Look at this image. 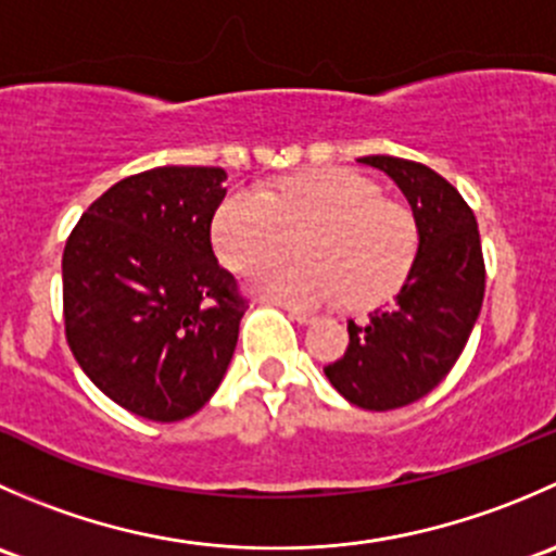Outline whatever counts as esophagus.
<instances>
[{
	"label": "esophagus",
	"instance_id": "1",
	"mask_svg": "<svg viewBox=\"0 0 556 556\" xmlns=\"http://www.w3.org/2000/svg\"><path fill=\"white\" fill-rule=\"evenodd\" d=\"M285 312H288V317L295 319V323H299V325H312V323H317V317H314V314H309V312L293 309V306H285Z\"/></svg>",
	"mask_w": 556,
	"mask_h": 556
}]
</instances>
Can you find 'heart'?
Returning a JSON list of instances; mask_svg holds the SVG:
<instances>
[{"instance_id": "obj_1", "label": "heart", "mask_w": 556, "mask_h": 556, "mask_svg": "<svg viewBox=\"0 0 556 556\" xmlns=\"http://www.w3.org/2000/svg\"><path fill=\"white\" fill-rule=\"evenodd\" d=\"M304 258L255 268L250 285L293 309L344 299L368 304L395 290L412 266L417 228L395 201L382 199L371 179L346 169H319L237 190L212 220L217 255L233 271L287 249L295 232Z\"/></svg>"}]
</instances>
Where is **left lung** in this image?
Listing matches in <instances>:
<instances>
[{
  "mask_svg": "<svg viewBox=\"0 0 556 556\" xmlns=\"http://www.w3.org/2000/svg\"><path fill=\"white\" fill-rule=\"evenodd\" d=\"M408 199L419 250L392 304L350 319V346L325 366L328 382L368 412L408 406L439 387L463 355L484 301V255L473 210L452 182L425 164L366 155Z\"/></svg>",
  "mask_w": 556,
  "mask_h": 556,
  "instance_id": "left-lung-1",
  "label": "left lung"
}]
</instances>
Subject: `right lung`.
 <instances>
[{
  "label": "right lung",
  "mask_w": 556,
  "mask_h": 556,
  "mask_svg": "<svg viewBox=\"0 0 556 556\" xmlns=\"http://www.w3.org/2000/svg\"><path fill=\"white\" fill-rule=\"evenodd\" d=\"M220 166H159L112 185L66 239L64 330L106 397L153 422L199 412L226 377L247 299L212 252Z\"/></svg>",
  "instance_id": "right-lung-1"
}]
</instances>
